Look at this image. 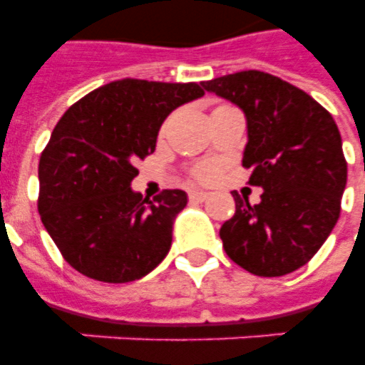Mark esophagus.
I'll return each instance as SVG.
<instances>
[{
    "label": "esophagus",
    "instance_id": "obj_1",
    "mask_svg": "<svg viewBox=\"0 0 365 365\" xmlns=\"http://www.w3.org/2000/svg\"><path fill=\"white\" fill-rule=\"evenodd\" d=\"M189 199L193 200V202H202V200L208 199V193L206 191H199V189H195L189 193Z\"/></svg>",
    "mask_w": 365,
    "mask_h": 365
}]
</instances>
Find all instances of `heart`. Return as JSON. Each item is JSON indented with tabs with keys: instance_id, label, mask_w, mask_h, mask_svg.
Listing matches in <instances>:
<instances>
[{
	"instance_id": "obj_1",
	"label": "heart",
	"mask_w": 365,
	"mask_h": 365,
	"mask_svg": "<svg viewBox=\"0 0 365 365\" xmlns=\"http://www.w3.org/2000/svg\"><path fill=\"white\" fill-rule=\"evenodd\" d=\"M214 174H216V168L214 166H202V168H199L197 170V176L200 178V180H210V178H214Z\"/></svg>"
}]
</instances>
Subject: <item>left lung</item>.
Here are the masks:
<instances>
[{
	"label": "left lung",
	"mask_w": 365,
	"mask_h": 365,
	"mask_svg": "<svg viewBox=\"0 0 365 365\" xmlns=\"http://www.w3.org/2000/svg\"><path fill=\"white\" fill-rule=\"evenodd\" d=\"M202 87L239 106L248 142L242 165L259 205L233 193L235 216L220 237L231 259L257 277H284L317 254L339 220L346 160L334 117L305 91L248 70Z\"/></svg>",
	"instance_id": "1"
}]
</instances>
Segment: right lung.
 Instances as JSON below:
<instances>
[{
  "label": "right lung",
  "instance_id": "1",
  "mask_svg": "<svg viewBox=\"0 0 365 365\" xmlns=\"http://www.w3.org/2000/svg\"><path fill=\"white\" fill-rule=\"evenodd\" d=\"M197 83L121 79L96 88L56 123L39 159V216L76 271L100 282H132L165 259L182 189L153 200L130 187L134 166L155 151L160 125L200 98Z\"/></svg>",
  "mask_w": 365,
  "mask_h": 365
}]
</instances>
